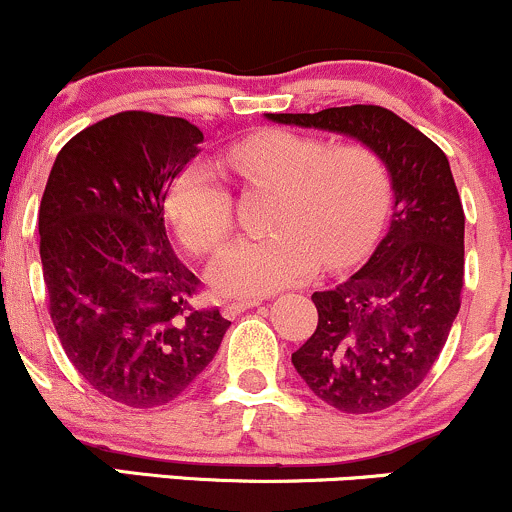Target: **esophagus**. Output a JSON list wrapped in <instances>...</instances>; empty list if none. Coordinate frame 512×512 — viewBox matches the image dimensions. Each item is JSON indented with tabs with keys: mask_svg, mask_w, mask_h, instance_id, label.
Instances as JSON below:
<instances>
[{
	"mask_svg": "<svg viewBox=\"0 0 512 512\" xmlns=\"http://www.w3.org/2000/svg\"><path fill=\"white\" fill-rule=\"evenodd\" d=\"M255 305H260V301H233V303H226L221 308V315L231 320V317H236L238 313H245V310L255 308Z\"/></svg>",
	"mask_w": 512,
	"mask_h": 512,
	"instance_id": "esophagus-1",
	"label": "esophagus"
}]
</instances>
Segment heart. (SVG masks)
I'll return each instance as SVG.
<instances>
[{
	"label": "heart",
	"instance_id": "1",
	"mask_svg": "<svg viewBox=\"0 0 512 512\" xmlns=\"http://www.w3.org/2000/svg\"><path fill=\"white\" fill-rule=\"evenodd\" d=\"M228 163L252 187L274 190L264 238L223 248L207 279L231 298H260L298 284L317 264L337 269L370 243L390 202V175L370 146L337 144L269 129L228 149ZM180 243L195 255L214 252L233 228L231 192L221 170L195 161L180 170L166 197Z\"/></svg>",
	"mask_w": 512,
	"mask_h": 512
}]
</instances>
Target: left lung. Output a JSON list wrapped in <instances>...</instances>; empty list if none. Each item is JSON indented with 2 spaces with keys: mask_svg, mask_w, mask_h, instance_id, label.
<instances>
[{
  "mask_svg": "<svg viewBox=\"0 0 512 512\" xmlns=\"http://www.w3.org/2000/svg\"><path fill=\"white\" fill-rule=\"evenodd\" d=\"M264 117L356 139L390 175L383 240L356 274L313 293L317 330L291 356L322 402L344 414L383 411L421 385L460 313L464 211L448 156L380 105Z\"/></svg>",
  "mask_w": 512,
  "mask_h": 512,
  "instance_id": "8db88e82",
  "label": "left lung"
}]
</instances>
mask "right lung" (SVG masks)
Wrapping results in <instances>:
<instances>
[{"mask_svg":"<svg viewBox=\"0 0 512 512\" xmlns=\"http://www.w3.org/2000/svg\"><path fill=\"white\" fill-rule=\"evenodd\" d=\"M202 139L182 117H105L64 144L40 202V262L64 354L93 390L134 409L182 395L231 327L219 310L190 305L199 279L163 221Z\"/></svg>","mask_w":512,"mask_h":512,"instance_id":"obj_1","label":"right lung"}]
</instances>
